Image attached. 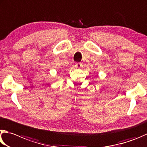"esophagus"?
Listing matches in <instances>:
<instances>
[{
	"label": "esophagus",
	"instance_id": "obj_1",
	"mask_svg": "<svg viewBox=\"0 0 147 147\" xmlns=\"http://www.w3.org/2000/svg\"><path fill=\"white\" fill-rule=\"evenodd\" d=\"M75 66H76V68H81V67L83 66V64H82V63H78L76 64Z\"/></svg>",
	"mask_w": 147,
	"mask_h": 147
}]
</instances>
